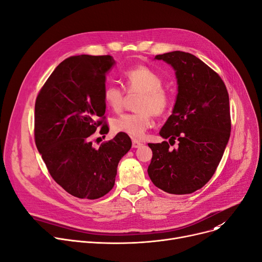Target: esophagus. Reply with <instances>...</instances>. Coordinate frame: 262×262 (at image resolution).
I'll return each mask as SVG.
<instances>
[{
    "instance_id": "obj_1",
    "label": "esophagus",
    "mask_w": 262,
    "mask_h": 262,
    "mask_svg": "<svg viewBox=\"0 0 262 262\" xmlns=\"http://www.w3.org/2000/svg\"><path fill=\"white\" fill-rule=\"evenodd\" d=\"M142 145V143L140 142V141H138V140H133V147L134 148H138V147H140Z\"/></svg>"
}]
</instances>
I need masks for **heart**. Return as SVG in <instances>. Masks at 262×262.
<instances>
[{
	"instance_id": "b5f03b06",
	"label": "heart",
	"mask_w": 262,
	"mask_h": 262,
	"mask_svg": "<svg viewBox=\"0 0 262 262\" xmlns=\"http://www.w3.org/2000/svg\"><path fill=\"white\" fill-rule=\"evenodd\" d=\"M126 91L139 93L136 101V112L120 116L113 120L112 128L116 133L142 139L152 126V116L166 114L171 105L170 93L164 89L162 76L146 66L128 69L124 73ZM105 105L115 113H120L126 102V92L115 85H106L103 89Z\"/></svg>"
}]
</instances>
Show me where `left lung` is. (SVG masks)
Masks as SVG:
<instances>
[{"instance_id": "8db88e82", "label": "left lung", "mask_w": 262, "mask_h": 262, "mask_svg": "<svg viewBox=\"0 0 262 262\" xmlns=\"http://www.w3.org/2000/svg\"><path fill=\"white\" fill-rule=\"evenodd\" d=\"M176 71L178 93L172 115L159 132L168 141L148 143L153 157L147 173L153 184L171 194L192 193L209 182L228 142L229 96L220 75L194 55L174 51L156 55Z\"/></svg>"}]
</instances>
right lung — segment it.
I'll list each match as a JSON object with an SVG mask.
<instances>
[{"instance_id":"add662e5","label":"right lung","mask_w":262,"mask_h":262,"mask_svg":"<svg viewBox=\"0 0 262 262\" xmlns=\"http://www.w3.org/2000/svg\"><path fill=\"white\" fill-rule=\"evenodd\" d=\"M115 64L110 55H79L64 59L40 89L35 103V143L50 175L68 193L95 200L115 186L118 163L132 147L118 133L99 148L96 129L109 132L103 101L106 73Z\"/></svg>"}]
</instances>
